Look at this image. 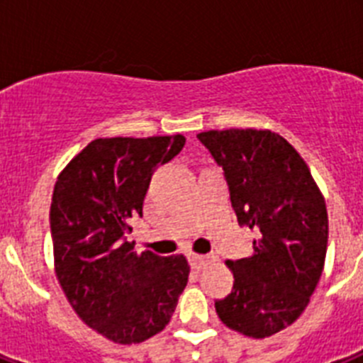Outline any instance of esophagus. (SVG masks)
Here are the masks:
<instances>
[{
    "label": "esophagus",
    "mask_w": 363,
    "mask_h": 363,
    "mask_svg": "<svg viewBox=\"0 0 363 363\" xmlns=\"http://www.w3.org/2000/svg\"><path fill=\"white\" fill-rule=\"evenodd\" d=\"M189 258H191V264H192V267H194V269H203V267H207V265L213 264V262H214V256L194 255V252H192Z\"/></svg>",
    "instance_id": "obj_1"
}]
</instances>
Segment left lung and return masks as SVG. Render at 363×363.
Instances as JSON below:
<instances>
[{"label":"left lung","instance_id":"left-lung-1","mask_svg":"<svg viewBox=\"0 0 363 363\" xmlns=\"http://www.w3.org/2000/svg\"><path fill=\"white\" fill-rule=\"evenodd\" d=\"M198 140L223 169L240 225L255 230L249 258L227 259L234 284L214 301L229 329L267 338L296 322L322 277L325 200L285 138L271 130H207Z\"/></svg>","mask_w":363,"mask_h":363}]
</instances>
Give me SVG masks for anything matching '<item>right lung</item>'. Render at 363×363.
I'll list each match as a JSON object with an SVG mask.
<instances>
[{
    "label": "right lung",
    "mask_w": 363,
    "mask_h": 363,
    "mask_svg": "<svg viewBox=\"0 0 363 363\" xmlns=\"http://www.w3.org/2000/svg\"><path fill=\"white\" fill-rule=\"evenodd\" d=\"M185 138H98L57 176L50 203L54 269L86 325L114 344H140L171 322L189 280L184 255L136 252L129 220L142 216L154 171Z\"/></svg>",
    "instance_id": "add662e5"
}]
</instances>
